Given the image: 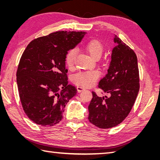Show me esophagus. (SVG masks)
<instances>
[{
    "mask_svg": "<svg viewBox=\"0 0 160 160\" xmlns=\"http://www.w3.org/2000/svg\"><path fill=\"white\" fill-rule=\"evenodd\" d=\"M77 90H78V92H81V91L85 90V88H84L82 87H80V86H78L77 87Z\"/></svg>",
    "mask_w": 160,
    "mask_h": 160,
    "instance_id": "34e87169",
    "label": "esophagus"
}]
</instances>
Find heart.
I'll list each match as a JSON object with an SVG mask.
<instances>
[{
    "mask_svg": "<svg viewBox=\"0 0 160 160\" xmlns=\"http://www.w3.org/2000/svg\"><path fill=\"white\" fill-rule=\"evenodd\" d=\"M83 48L89 55L95 59H98L102 55L104 51L102 42L98 39H92L83 45ZM76 58V51L70 49L65 56V63L69 69L74 67ZM100 77V73L96 70L80 71L73 76V82L77 85L84 87L93 86Z\"/></svg>",
    "mask_w": 160,
    "mask_h": 160,
    "instance_id": "heart-1",
    "label": "heart"
}]
</instances>
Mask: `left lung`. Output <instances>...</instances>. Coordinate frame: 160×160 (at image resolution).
I'll use <instances>...</instances> for the list:
<instances>
[{
  "instance_id": "8db88e82",
  "label": "left lung",
  "mask_w": 160,
  "mask_h": 160,
  "mask_svg": "<svg viewBox=\"0 0 160 160\" xmlns=\"http://www.w3.org/2000/svg\"><path fill=\"white\" fill-rule=\"evenodd\" d=\"M111 60L107 73L98 83V88L110 94L99 97L92 91L88 107L91 124L100 128L120 124L128 116L140 89L137 56L134 51L115 35Z\"/></svg>"
}]
</instances>
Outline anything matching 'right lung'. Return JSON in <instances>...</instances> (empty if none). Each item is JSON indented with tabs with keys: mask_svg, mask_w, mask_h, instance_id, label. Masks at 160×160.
Listing matches in <instances>:
<instances>
[{
	"mask_svg": "<svg viewBox=\"0 0 160 160\" xmlns=\"http://www.w3.org/2000/svg\"><path fill=\"white\" fill-rule=\"evenodd\" d=\"M85 32L58 31L29 43L16 71L19 97L25 114L34 123L52 127L62 119L64 108L77 93L69 84L65 56Z\"/></svg>",
	"mask_w": 160,
	"mask_h": 160,
	"instance_id": "1",
	"label": "right lung"
}]
</instances>
